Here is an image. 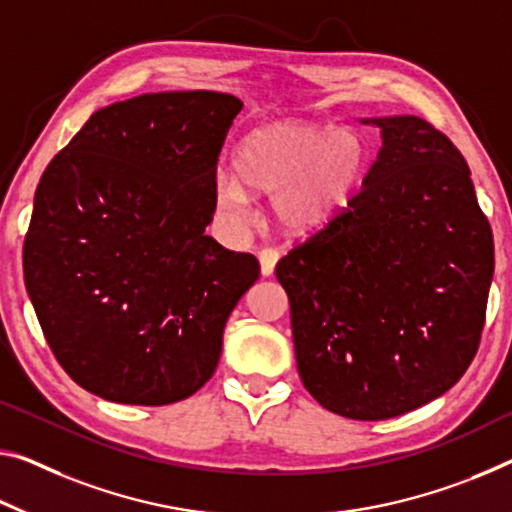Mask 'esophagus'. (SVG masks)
<instances>
[{"mask_svg":"<svg viewBox=\"0 0 512 512\" xmlns=\"http://www.w3.org/2000/svg\"><path fill=\"white\" fill-rule=\"evenodd\" d=\"M279 256H281L279 249H274V247H263L261 251H258V258H261L263 277H270V274L274 272V265H277Z\"/></svg>","mask_w":512,"mask_h":512,"instance_id":"esophagus-1","label":"esophagus"}]
</instances>
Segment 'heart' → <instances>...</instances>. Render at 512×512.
<instances>
[{
    "instance_id": "heart-1",
    "label": "heart",
    "mask_w": 512,
    "mask_h": 512,
    "mask_svg": "<svg viewBox=\"0 0 512 512\" xmlns=\"http://www.w3.org/2000/svg\"><path fill=\"white\" fill-rule=\"evenodd\" d=\"M366 164V144L355 130L272 121L242 137L235 151L238 176L217 178V206L229 215H245L249 190L277 194L279 222L309 231L348 203Z\"/></svg>"
}]
</instances>
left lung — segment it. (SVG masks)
<instances>
[{"instance_id": "8db88e82", "label": "left lung", "mask_w": 512, "mask_h": 512, "mask_svg": "<svg viewBox=\"0 0 512 512\" xmlns=\"http://www.w3.org/2000/svg\"><path fill=\"white\" fill-rule=\"evenodd\" d=\"M373 123L382 148L361 190L274 267L306 391L355 421L412 412L465 375L494 272L453 141L419 116Z\"/></svg>"}]
</instances>
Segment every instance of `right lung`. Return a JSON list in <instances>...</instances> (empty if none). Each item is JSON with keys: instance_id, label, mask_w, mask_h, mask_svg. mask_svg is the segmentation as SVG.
Segmentation results:
<instances>
[{"instance_id": "obj_1", "label": "right lung", "mask_w": 512, "mask_h": 512, "mask_svg": "<svg viewBox=\"0 0 512 512\" xmlns=\"http://www.w3.org/2000/svg\"><path fill=\"white\" fill-rule=\"evenodd\" d=\"M242 102L167 91L100 109L47 164L22 249L25 286L61 368L96 396L171 405L215 373L254 254L203 235Z\"/></svg>"}]
</instances>
